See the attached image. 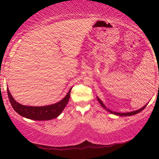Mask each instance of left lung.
Listing matches in <instances>:
<instances>
[{
    "label": "left lung",
    "mask_w": 159,
    "mask_h": 159,
    "mask_svg": "<svg viewBox=\"0 0 159 159\" xmlns=\"http://www.w3.org/2000/svg\"><path fill=\"white\" fill-rule=\"evenodd\" d=\"M98 101H99V103H100V104L102 105V107H103L104 109H105L106 110H107V111H109V112H111V114H115V115H118V116H132V115H134V114H138V113H139L140 111H142V110H143L145 107H146V106L147 105H145L144 107H142V108H141L140 109H139V110H137V111H131V112H127V113H118V112H114V111H111V110L110 109H107V107H105V105H104V104L102 103V102L100 100V99H99V98H98Z\"/></svg>",
    "instance_id": "left-lung-1"
}]
</instances>
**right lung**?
<instances>
[{
  "label": "right lung",
  "instance_id": "1",
  "mask_svg": "<svg viewBox=\"0 0 159 159\" xmlns=\"http://www.w3.org/2000/svg\"><path fill=\"white\" fill-rule=\"evenodd\" d=\"M71 90V88L62 100L55 104L44 107H28L21 105L16 102L9 92L8 88H7L9 100L15 111L21 116L36 120H46L57 118L62 112L68 103Z\"/></svg>",
  "mask_w": 159,
  "mask_h": 159
}]
</instances>
